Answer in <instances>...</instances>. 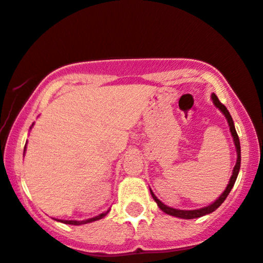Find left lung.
<instances>
[{"label":"left lung","instance_id":"left-lung-1","mask_svg":"<svg viewBox=\"0 0 263 263\" xmlns=\"http://www.w3.org/2000/svg\"><path fill=\"white\" fill-rule=\"evenodd\" d=\"M212 98V101H213V104L216 105V107L222 111V114L224 116H226L227 121H228V125H229V129H230V134H232V137H233V141H234V144H235V149H236V164L235 166H234L233 169V174L232 176H230V180H229V183L227 185L226 190H224V192L222 195L219 196V197L217 198L216 201L213 202V203L208 204L207 207H203V208H198V210H190V211H183V210H176V208H173V207H169V205L164 204L162 201L158 200L157 196L153 194V191L149 189L151 191V195L152 197H153V200L157 202L158 207L162 210L164 213L169 214V216H173V217H178V218H182V219H194V218H200V217H203L205 214H210L212 212H214L217 210L218 207H219L220 204L223 203L224 201H226V198L228 197V195H229V192L232 191L234 183L236 181V178H238V174H239V170H240V163H241V151H240V141H239V136L236 134V129H235V126H234V121L232 119V116H230L229 111H228V109L226 106L223 105L222 103H220L219 99H218V97L216 94H212L211 96Z\"/></svg>","mask_w":263,"mask_h":263}]
</instances>
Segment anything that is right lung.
I'll return each mask as SVG.
<instances>
[{"instance_id": "obj_1", "label": "right lung", "mask_w": 263, "mask_h": 263, "mask_svg": "<svg viewBox=\"0 0 263 263\" xmlns=\"http://www.w3.org/2000/svg\"><path fill=\"white\" fill-rule=\"evenodd\" d=\"M34 125V123H33ZM33 125H31V127H33ZM30 127V128H31ZM25 148H27V144H25L24 147V152H25ZM110 211V210H109ZM109 211L104 212V213H100L99 216L97 217H93V218H89V219H85V220H63V219H56L58 222H61V223H65V224H71V226H82V224H87V223H91V222H96V220H99L101 218H104L106 216L107 213H109Z\"/></svg>"}]
</instances>
